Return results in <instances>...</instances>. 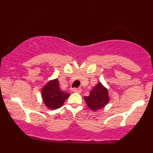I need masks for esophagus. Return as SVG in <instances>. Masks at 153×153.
Here are the masks:
<instances>
[{"instance_id":"1","label":"esophagus","mask_w":153,"mask_h":153,"mask_svg":"<svg viewBox=\"0 0 153 153\" xmlns=\"http://www.w3.org/2000/svg\"><path fill=\"white\" fill-rule=\"evenodd\" d=\"M81 88H73V91L74 93H80L81 92Z\"/></svg>"}]
</instances>
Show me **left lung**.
Segmentation results:
<instances>
[{
    "instance_id": "8db88e82",
    "label": "left lung",
    "mask_w": 153,
    "mask_h": 153,
    "mask_svg": "<svg viewBox=\"0 0 153 153\" xmlns=\"http://www.w3.org/2000/svg\"><path fill=\"white\" fill-rule=\"evenodd\" d=\"M88 106L93 111H97L104 107L109 101L108 90L99 82L90 92L88 96L84 97Z\"/></svg>"
}]
</instances>
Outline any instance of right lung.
I'll use <instances>...</instances> for the list:
<instances>
[{"label":"right lung","instance_id":"right-lung-1","mask_svg":"<svg viewBox=\"0 0 153 153\" xmlns=\"http://www.w3.org/2000/svg\"><path fill=\"white\" fill-rule=\"evenodd\" d=\"M69 96L68 93L61 90L57 79L47 82L42 90L44 103L50 109L60 108Z\"/></svg>","mask_w":153,"mask_h":153}]
</instances>
